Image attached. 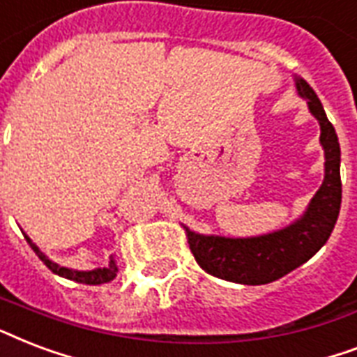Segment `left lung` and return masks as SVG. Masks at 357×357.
Wrapping results in <instances>:
<instances>
[{
  "instance_id": "obj_1",
  "label": "left lung",
  "mask_w": 357,
  "mask_h": 357,
  "mask_svg": "<svg viewBox=\"0 0 357 357\" xmlns=\"http://www.w3.org/2000/svg\"><path fill=\"white\" fill-rule=\"evenodd\" d=\"M298 93L320 123L324 181L298 221L257 238L204 236L187 228V241L198 266L209 275L239 284H268L317 255L331 236L341 209V148L324 106L303 78H294Z\"/></svg>"
}]
</instances>
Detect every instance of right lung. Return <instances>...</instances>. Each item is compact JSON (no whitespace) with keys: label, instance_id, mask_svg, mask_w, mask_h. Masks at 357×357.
I'll list each match as a JSON object with an SVG mask.
<instances>
[{"label":"right lung","instance_id":"add662e5","mask_svg":"<svg viewBox=\"0 0 357 357\" xmlns=\"http://www.w3.org/2000/svg\"><path fill=\"white\" fill-rule=\"evenodd\" d=\"M26 236V234H24ZM26 241L29 243V247L33 249L35 255L45 262V266L50 269L52 273H56L59 277H65V279H70V281L82 282V284H105V282H110L118 273V266H116V260H110V264L106 266V268H97L91 269V271H76V269H69V268H61L56 262H52L50 258L46 257L45 252L40 251L39 247L31 241V239L26 236Z\"/></svg>","mask_w":357,"mask_h":357}]
</instances>
